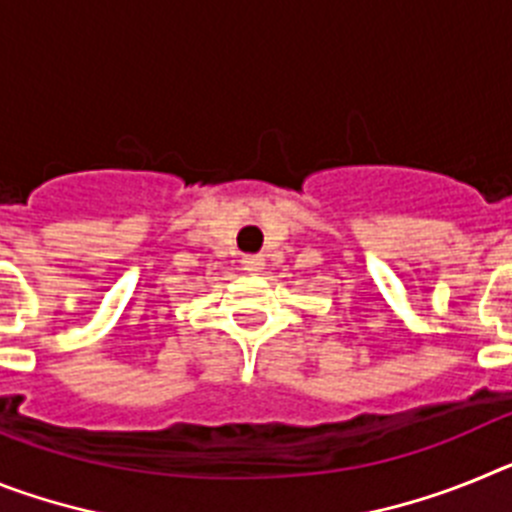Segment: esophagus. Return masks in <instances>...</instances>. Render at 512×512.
Here are the masks:
<instances>
[{
	"instance_id": "obj_1",
	"label": "esophagus",
	"mask_w": 512,
	"mask_h": 512,
	"mask_svg": "<svg viewBox=\"0 0 512 512\" xmlns=\"http://www.w3.org/2000/svg\"><path fill=\"white\" fill-rule=\"evenodd\" d=\"M241 264H243V269L251 271V274H256V271L264 269V256H261V253H246V256L241 259Z\"/></svg>"
}]
</instances>
